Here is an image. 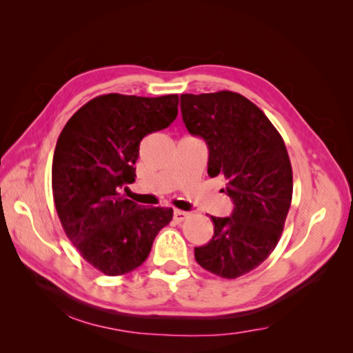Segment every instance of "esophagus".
<instances>
[{"mask_svg":"<svg viewBox=\"0 0 353 353\" xmlns=\"http://www.w3.org/2000/svg\"><path fill=\"white\" fill-rule=\"evenodd\" d=\"M188 218V213L187 212H182V210H174V221L176 223H182Z\"/></svg>","mask_w":353,"mask_h":353,"instance_id":"34e87169","label":"esophagus"}]
</instances>
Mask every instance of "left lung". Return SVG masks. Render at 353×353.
<instances>
[{
    "mask_svg": "<svg viewBox=\"0 0 353 353\" xmlns=\"http://www.w3.org/2000/svg\"><path fill=\"white\" fill-rule=\"evenodd\" d=\"M191 135L208 146V176H223L234 201L227 218L212 216L214 234L194 259L208 272L236 279L255 270L276 249L292 198V170L282 135L243 94H181Z\"/></svg>",
    "mask_w": 353,
    "mask_h": 353,
    "instance_id": "1",
    "label": "left lung"
}]
</instances>
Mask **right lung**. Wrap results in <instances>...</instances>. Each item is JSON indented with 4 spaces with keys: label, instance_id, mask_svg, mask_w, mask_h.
<instances>
[{
    "label": "right lung",
    "instance_id": "obj_1",
    "mask_svg": "<svg viewBox=\"0 0 353 353\" xmlns=\"http://www.w3.org/2000/svg\"><path fill=\"white\" fill-rule=\"evenodd\" d=\"M179 97L101 94L65 124L52 159V196L65 234L105 276L143 265L172 208H145L121 190L135 181L140 141L177 117Z\"/></svg>",
    "mask_w": 353,
    "mask_h": 353
}]
</instances>
